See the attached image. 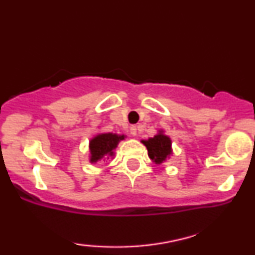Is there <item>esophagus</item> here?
<instances>
[{
  "mask_svg": "<svg viewBox=\"0 0 255 255\" xmlns=\"http://www.w3.org/2000/svg\"><path fill=\"white\" fill-rule=\"evenodd\" d=\"M130 133L133 135H137V133H138V128H137V127H131L130 128Z\"/></svg>",
  "mask_w": 255,
  "mask_h": 255,
  "instance_id": "obj_1",
  "label": "esophagus"
}]
</instances>
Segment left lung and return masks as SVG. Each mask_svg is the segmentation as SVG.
I'll return each mask as SVG.
<instances>
[{
  "label": "left lung",
  "mask_w": 255,
  "mask_h": 255,
  "mask_svg": "<svg viewBox=\"0 0 255 255\" xmlns=\"http://www.w3.org/2000/svg\"><path fill=\"white\" fill-rule=\"evenodd\" d=\"M144 145L147 147L148 156L155 163H160L172 153L170 149V139L167 135L159 133L148 140H142Z\"/></svg>",
  "instance_id": "8db88e82"
}]
</instances>
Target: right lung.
I'll return each instance as SVG.
<instances>
[{
    "instance_id": "obj_1",
    "label": "right lung",
    "mask_w": 255,
    "mask_h": 255,
    "mask_svg": "<svg viewBox=\"0 0 255 255\" xmlns=\"http://www.w3.org/2000/svg\"><path fill=\"white\" fill-rule=\"evenodd\" d=\"M124 135H117L113 133H102L96 135L90 141V153L92 159L90 161L96 162L97 160L102 159L104 155H113V151L116 148L118 141L122 140Z\"/></svg>"
}]
</instances>
